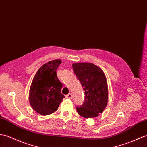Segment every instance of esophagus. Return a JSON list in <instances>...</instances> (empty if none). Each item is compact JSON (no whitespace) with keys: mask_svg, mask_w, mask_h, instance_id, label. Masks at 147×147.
<instances>
[{"mask_svg":"<svg viewBox=\"0 0 147 147\" xmlns=\"http://www.w3.org/2000/svg\"><path fill=\"white\" fill-rule=\"evenodd\" d=\"M66 97L68 99H70V100H71V99L73 98V94L72 93H69L67 95H66Z\"/></svg>","mask_w":147,"mask_h":147,"instance_id":"1","label":"esophagus"}]
</instances>
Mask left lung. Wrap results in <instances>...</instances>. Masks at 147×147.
<instances>
[{"mask_svg":"<svg viewBox=\"0 0 147 147\" xmlns=\"http://www.w3.org/2000/svg\"><path fill=\"white\" fill-rule=\"evenodd\" d=\"M74 74L84 91V101L77 111L85 118L98 117L107 105L108 90L105 75L101 68L89 63L73 64Z\"/></svg>","mask_w":147,"mask_h":147,"instance_id":"8db88e82","label":"left lung"}]
</instances>
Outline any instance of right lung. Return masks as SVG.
<instances>
[{
    "mask_svg": "<svg viewBox=\"0 0 147 147\" xmlns=\"http://www.w3.org/2000/svg\"><path fill=\"white\" fill-rule=\"evenodd\" d=\"M61 63L60 59H56L44 64L37 71L30 85V104L34 111L42 115L56 111L64 98L61 91L63 84L56 74Z\"/></svg>",
    "mask_w": 147,
    "mask_h": 147,
    "instance_id": "obj_1",
    "label": "right lung"
}]
</instances>
